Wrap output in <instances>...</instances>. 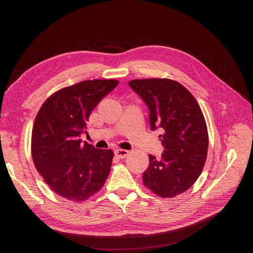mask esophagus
I'll list each match as a JSON object with an SVG mask.
<instances>
[{
	"label": "esophagus",
	"instance_id": "esophagus-1",
	"mask_svg": "<svg viewBox=\"0 0 253 253\" xmlns=\"http://www.w3.org/2000/svg\"><path fill=\"white\" fill-rule=\"evenodd\" d=\"M115 155H116V157L119 159H124L128 155V151L117 149V150H115Z\"/></svg>",
	"mask_w": 253,
	"mask_h": 253
}]
</instances>
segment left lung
<instances>
[{
	"label": "left lung",
	"mask_w": 253,
	"mask_h": 253,
	"mask_svg": "<svg viewBox=\"0 0 253 253\" xmlns=\"http://www.w3.org/2000/svg\"><path fill=\"white\" fill-rule=\"evenodd\" d=\"M128 85L149 109L152 131L159 135L164 152L149 155L142 181L155 194L173 197L185 192L201 175L208 152V131L195 98L180 83L170 79L132 80Z\"/></svg>",
	"instance_id": "left-lung-1"
}]
</instances>
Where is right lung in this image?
I'll return each mask as SVG.
<instances>
[{
  "mask_svg": "<svg viewBox=\"0 0 253 253\" xmlns=\"http://www.w3.org/2000/svg\"><path fill=\"white\" fill-rule=\"evenodd\" d=\"M118 85L117 80H86L58 90L43 103L32 134L37 171L58 195L82 202L108 178L114 153L95 149L80 136L89 115Z\"/></svg>",
  "mask_w": 253,
  "mask_h": 253,
  "instance_id": "obj_1",
  "label": "right lung"
}]
</instances>
